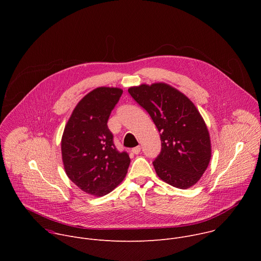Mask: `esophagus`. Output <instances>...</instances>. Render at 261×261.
<instances>
[{"label": "esophagus", "mask_w": 261, "mask_h": 261, "mask_svg": "<svg viewBox=\"0 0 261 261\" xmlns=\"http://www.w3.org/2000/svg\"><path fill=\"white\" fill-rule=\"evenodd\" d=\"M140 150H141V147H140L139 145H138V146H135V147L132 148V153L135 154V155H137V154L140 153Z\"/></svg>", "instance_id": "34e87169"}]
</instances>
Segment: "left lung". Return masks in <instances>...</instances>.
Listing matches in <instances>:
<instances>
[{
  "instance_id": "obj_1",
  "label": "left lung",
  "mask_w": 261,
  "mask_h": 261,
  "mask_svg": "<svg viewBox=\"0 0 261 261\" xmlns=\"http://www.w3.org/2000/svg\"><path fill=\"white\" fill-rule=\"evenodd\" d=\"M155 123L161 138V153L153 162L157 175L178 189L194 186L212 157L211 137L194 103L164 84H142L128 89Z\"/></svg>"
}]
</instances>
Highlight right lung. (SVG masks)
<instances>
[{
    "label": "right lung",
    "mask_w": 261,
    "mask_h": 261,
    "mask_svg": "<svg viewBox=\"0 0 261 261\" xmlns=\"http://www.w3.org/2000/svg\"><path fill=\"white\" fill-rule=\"evenodd\" d=\"M123 90L99 87L73 109L65 126L62 160L67 176L84 192L104 196L125 178L129 155L119 152L107 121Z\"/></svg>",
    "instance_id": "add662e5"
}]
</instances>
